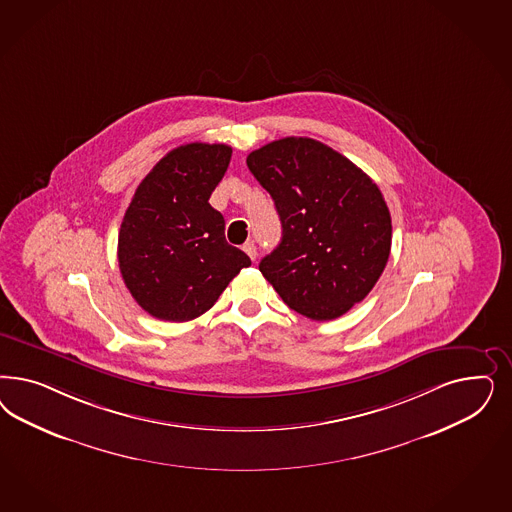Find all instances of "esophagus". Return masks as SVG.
<instances>
[{
    "label": "esophagus",
    "instance_id": "obj_1",
    "mask_svg": "<svg viewBox=\"0 0 512 512\" xmlns=\"http://www.w3.org/2000/svg\"><path fill=\"white\" fill-rule=\"evenodd\" d=\"M243 250L247 252L248 258H250L252 262L258 258V248H256V245H254V241H248L247 245L243 247Z\"/></svg>",
    "mask_w": 512,
    "mask_h": 512
}]
</instances>
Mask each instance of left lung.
<instances>
[{"instance_id":"1","label":"left lung","mask_w":512,"mask_h":512,"mask_svg":"<svg viewBox=\"0 0 512 512\" xmlns=\"http://www.w3.org/2000/svg\"><path fill=\"white\" fill-rule=\"evenodd\" d=\"M248 169L281 216L279 247L260 271L282 301L313 320H333L379 281L392 247V218L379 186L358 165L309 137L250 152Z\"/></svg>"}]
</instances>
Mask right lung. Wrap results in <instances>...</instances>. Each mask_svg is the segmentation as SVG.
<instances>
[{
    "instance_id": "right-lung-1",
    "label": "right lung",
    "mask_w": 512,
    "mask_h": 512,
    "mask_svg": "<svg viewBox=\"0 0 512 512\" xmlns=\"http://www.w3.org/2000/svg\"><path fill=\"white\" fill-rule=\"evenodd\" d=\"M230 160L222 143L181 145L133 194L118 233V265L133 299L154 318H198L250 265L226 241L224 216L209 203Z\"/></svg>"
}]
</instances>
